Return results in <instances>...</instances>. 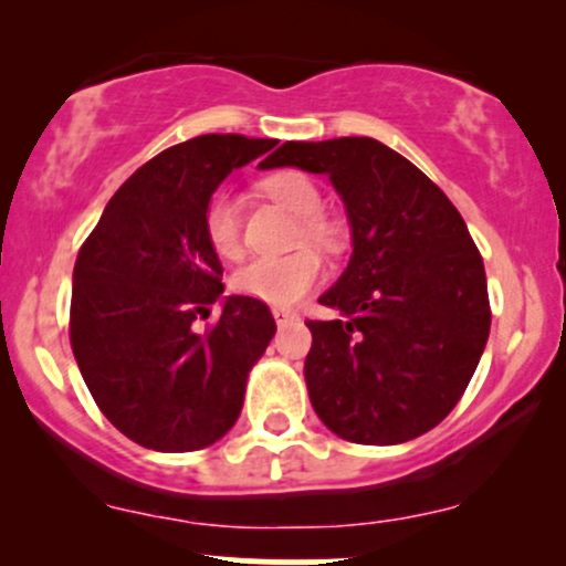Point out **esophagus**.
<instances>
[{"label": "esophagus", "mask_w": 566, "mask_h": 566, "mask_svg": "<svg viewBox=\"0 0 566 566\" xmlns=\"http://www.w3.org/2000/svg\"><path fill=\"white\" fill-rule=\"evenodd\" d=\"M274 319H276L279 327H284V324L295 322L297 314H295V311H290V308H274Z\"/></svg>", "instance_id": "esophagus-1"}]
</instances>
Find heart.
Returning a JSON list of instances; mask_svg holds the SVG:
<instances>
[{"label":"heart","instance_id":"obj_1","mask_svg":"<svg viewBox=\"0 0 566 566\" xmlns=\"http://www.w3.org/2000/svg\"><path fill=\"white\" fill-rule=\"evenodd\" d=\"M263 191L287 207L292 216L303 220V233L308 242L329 244L333 231L319 218L322 193L314 180L303 172L284 170L263 180ZM201 229L207 244L220 258H237L242 250V199L229 186H220L207 199L201 212ZM324 274L322 258L314 250H297L290 255H263L239 265L231 276V290L237 295L263 301L269 305H292L308 295Z\"/></svg>","mask_w":566,"mask_h":566}]
</instances>
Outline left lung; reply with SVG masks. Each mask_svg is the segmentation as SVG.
<instances>
[{
  "instance_id": "8db88e82",
  "label": "left lung",
  "mask_w": 566,
  "mask_h": 566,
  "mask_svg": "<svg viewBox=\"0 0 566 566\" xmlns=\"http://www.w3.org/2000/svg\"><path fill=\"white\" fill-rule=\"evenodd\" d=\"M271 167L327 175L350 226V261L319 297L305 386L329 431L401 444L439 426L490 337L484 263L465 220L412 161L375 138L287 140Z\"/></svg>"
}]
</instances>
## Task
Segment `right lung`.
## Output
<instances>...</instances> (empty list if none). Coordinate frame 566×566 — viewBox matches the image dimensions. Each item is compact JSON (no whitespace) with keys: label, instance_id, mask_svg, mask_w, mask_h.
I'll return each instance as SVG.
<instances>
[{"label":"right lung","instance_id":"add662e5","mask_svg":"<svg viewBox=\"0 0 566 566\" xmlns=\"http://www.w3.org/2000/svg\"><path fill=\"white\" fill-rule=\"evenodd\" d=\"M276 143L212 133L167 148L129 175L82 244L71 348L101 412L146 450L223 439L276 333L269 305L223 297V265L201 229L210 193ZM212 302L221 319L197 334L192 319Z\"/></svg>","mask_w":566,"mask_h":566}]
</instances>
